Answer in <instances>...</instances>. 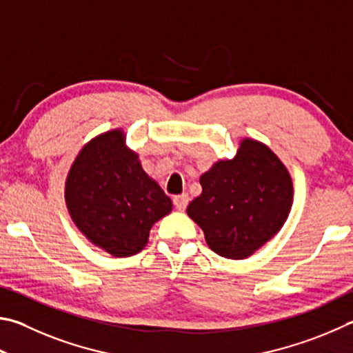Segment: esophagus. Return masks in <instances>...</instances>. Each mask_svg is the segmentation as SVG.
I'll use <instances>...</instances> for the list:
<instances>
[{"label":"esophagus","mask_w":353,"mask_h":353,"mask_svg":"<svg viewBox=\"0 0 353 353\" xmlns=\"http://www.w3.org/2000/svg\"><path fill=\"white\" fill-rule=\"evenodd\" d=\"M188 201H190L188 194L187 193H182V194H179V196H174V199H172V203H174L176 210L183 211L185 208H187Z\"/></svg>","instance_id":"obj_1"}]
</instances>
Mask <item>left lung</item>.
I'll return each mask as SVG.
<instances>
[{"instance_id":"obj_1","label":"left lung","mask_w":353,"mask_h":353,"mask_svg":"<svg viewBox=\"0 0 353 353\" xmlns=\"http://www.w3.org/2000/svg\"><path fill=\"white\" fill-rule=\"evenodd\" d=\"M202 194L187 213L203 230L214 253L243 259L276 234L290 213L293 185L276 154L245 139L232 160L201 176Z\"/></svg>"}]
</instances>
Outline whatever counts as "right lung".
<instances>
[{"label": "right lung", "instance_id": "obj_1", "mask_svg": "<svg viewBox=\"0 0 353 353\" xmlns=\"http://www.w3.org/2000/svg\"><path fill=\"white\" fill-rule=\"evenodd\" d=\"M123 140L120 130L91 140L66 181V203L75 225L117 258L139 253L152 223L172 208L171 199L142 170L139 156Z\"/></svg>", "mask_w": 353, "mask_h": 353}]
</instances>
